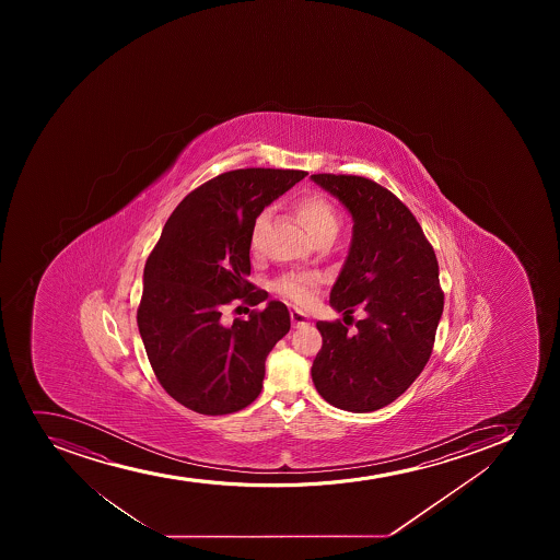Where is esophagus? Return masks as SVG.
Returning a JSON list of instances; mask_svg holds the SVG:
<instances>
[{
	"label": "esophagus",
	"instance_id": "esophagus-1",
	"mask_svg": "<svg viewBox=\"0 0 560 560\" xmlns=\"http://www.w3.org/2000/svg\"><path fill=\"white\" fill-rule=\"evenodd\" d=\"M290 317H292V325H294V327H303V325H306L308 319H311V317L306 316L305 312L295 311V308L290 312Z\"/></svg>",
	"mask_w": 560,
	"mask_h": 560
}]
</instances>
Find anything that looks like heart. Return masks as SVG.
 <instances>
[{
    "label": "heart",
    "instance_id": "heart-1",
    "mask_svg": "<svg viewBox=\"0 0 560 560\" xmlns=\"http://www.w3.org/2000/svg\"><path fill=\"white\" fill-rule=\"evenodd\" d=\"M295 213L300 217L301 224L305 226L306 232L314 241L322 237H336L339 230V215L336 208L328 202L323 195L308 194L303 195L295 202ZM268 221V211H262L255 219L254 230H252V248H259L260 233ZM316 276H284L277 281L276 289L279 294L294 301L298 305H308L314 300V290H316Z\"/></svg>",
    "mask_w": 560,
    "mask_h": 560
}]
</instances>
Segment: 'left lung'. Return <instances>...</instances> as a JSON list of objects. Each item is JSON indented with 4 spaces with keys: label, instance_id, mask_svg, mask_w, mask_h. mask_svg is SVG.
Wrapping results in <instances>:
<instances>
[{
    "label": "left lung",
    "instance_id": "8db88e82",
    "mask_svg": "<svg viewBox=\"0 0 560 560\" xmlns=\"http://www.w3.org/2000/svg\"><path fill=\"white\" fill-rule=\"evenodd\" d=\"M312 180L354 221L330 292L343 322L316 323L323 347L312 380L334 407L371 412L401 396L431 358L443 312L436 255L409 208L371 178L317 173ZM355 310L364 317L350 334Z\"/></svg>",
    "mask_w": 560,
    "mask_h": 560
}]
</instances>
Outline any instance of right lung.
<instances>
[{
	"mask_svg": "<svg viewBox=\"0 0 560 560\" xmlns=\"http://www.w3.org/2000/svg\"><path fill=\"white\" fill-rule=\"evenodd\" d=\"M308 173L248 167L184 197L145 260L137 323L151 369L173 399L199 415H232L260 394L266 355L290 330L289 308L268 301L224 323L238 300H266L249 276V241L265 206Z\"/></svg>",
	"mask_w": 560,
	"mask_h": 560,
	"instance_id": "obj_1",
	"label": "right lung"
}]
</instances>
